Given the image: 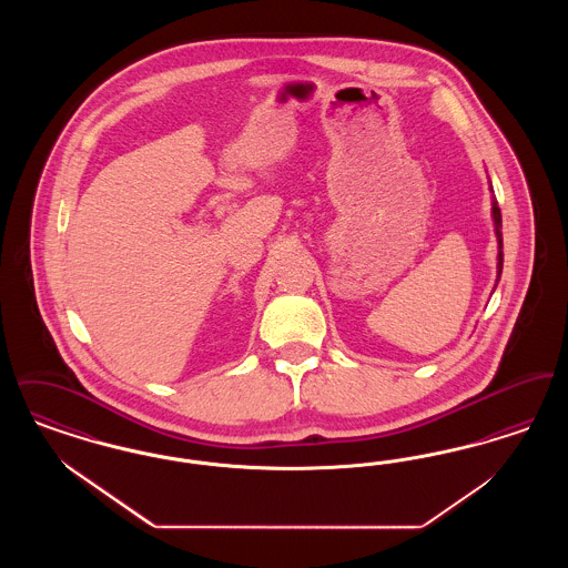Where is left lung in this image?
<instances>
[{
    "label": "left lung",
    "instance_id": "obj_1",
    "mask_svg": "<svg viewBox=\"0 0 568 568\" xmlns=\"http://www.w3.org/2000/svg\"><path fill=\"white\" fill-rule=\"evenodd\" d=\"M491 213H494V223H496V236H498V243L503 248V239H500V227H503V216H500V209L496 202H491ZM503 272V253H498V274Z\"/></svg>",
    "mask_w": 568,
    "mask_h": 568
}]
</instances>
